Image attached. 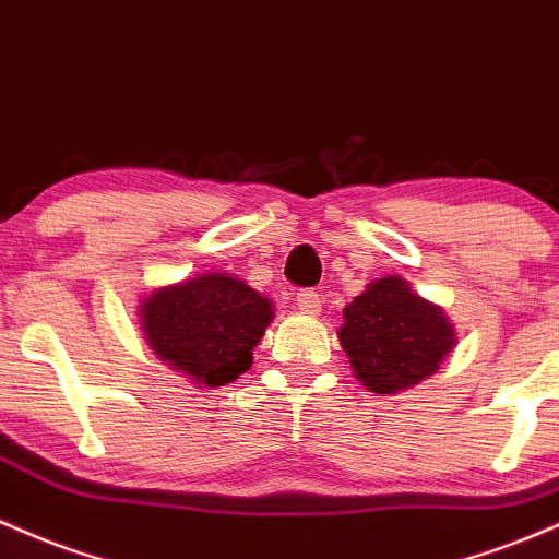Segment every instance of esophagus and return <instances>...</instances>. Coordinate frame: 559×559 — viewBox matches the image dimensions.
Wrapping results in <instances>:
<instances>
[{"label":"esophagus","mask_w":559,"mask_h":559,"mask_svg":"<svg viewBox=\"0 0 559 559\" xmlns=\"http://www.w3.org/2000/svg\"><path fill=\"white\" fill-rule=\"evenodd\" d=\"M296 306L304 313H319V309H322V298H319L317 290H311V287H306V290H298L296 293Z\"/></svg>","instance_id":"34e87169"}]
</instances>
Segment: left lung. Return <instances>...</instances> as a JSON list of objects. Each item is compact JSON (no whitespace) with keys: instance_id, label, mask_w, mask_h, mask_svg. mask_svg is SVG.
I'll list each match as a JSON object with an SVG mask.
<instances>
[{"instance_id":"8db88e82","label":"left lung","mask_w":559,"mask_h":559,"mask_svg":"<svg viewBox=\"0 0 559 559\" xmlns=\"http://www.w3.org/2000/svg\"><path fill=\"white\" fill-rule=\"evenodd\" d=\"M337 330L356 378L372 393H396L430 378L454 346V330L438 306L385 277L343 311Z\"/></svg>"}]
</instances>
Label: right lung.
Returning a JSON list of instances; mask_svg holds the SVG:
<instances>
[{
	"label": "right lung",
	"mask_w": 559,
	"mask_h": 559,
	"mask_svg": "<svg viewBox=\"0 0 559 559\" xmlns=\"http://www.w3.org/2000/svg\"><path fill=\"white\" fill-rule=\"evenodd\" d=\"M274 311L242 280L200 274L163 287L142 304V328L150 348L171 369L203 385L237 380L253 364V348Z\"/></svg>",
	"instance_id": "add662e5"
}]
</instances>
